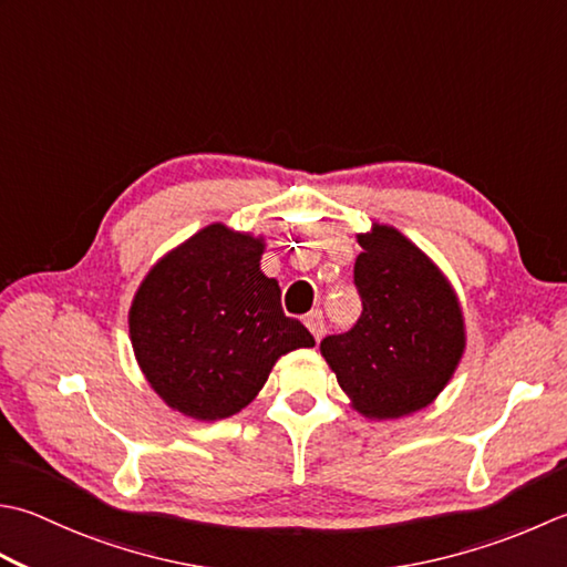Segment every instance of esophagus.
Instances as JSON below:
<instances>
[{"instance_id": "34e87169", "label": "esophagus", "mask_w": 567, "mask_h": 567, "mask_svg": "<svg viewBox=\"0 0 567 567\" xmlns=\"http://www.w3.org/2000/svg\"><path fill=\"white\" fill-rule=\"evenodd\" d=\"M305 324H307V329L312 331V337L319 341L321 337H324V317H321V312L319 309H315V312H309L307 317H305Z\"/></svg>"}]
</instances>
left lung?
<instances>
[{"label": "left lung", "instance_id": "left-lung-1", "mask_svg": "<svg viewBox=\"0 0 567 567\" xmlns=\"http://www.w3.org/2000/svg\"><path fill=\"white\" fill-rule=\"evenodd\" d=\"M357 240L353 282L363 312L347 334L319 343L321 357L359 415L379 423L408 417L445 391L464 357L460 297L398 228L373 224Z\"/></svg>", "mask_w": 567, "mask_h": 567}]
</instances>
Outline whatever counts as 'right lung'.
I'll return each mask as SVG.
<instances>
[{"instance_id": "add662e5", "label": "right lung", "mask_w": 567, "mask_h": 567, "mask_svg": "<svg viewBox=\"0 0 567 567\" xmlns=\"http://www.w3.org/2000/svg\"><path fill=\"white\" fill-rule=\"evenodd\" d=\"M262 252V236L210 224L164 252L132 297V351L176 413L204 423L236 415L277 359L315 347L307 327L285 317Z\"/></svg>"}]
</instances>
